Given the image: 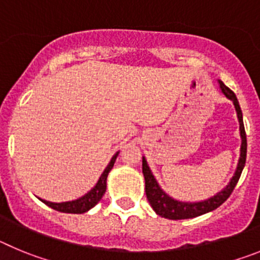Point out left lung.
<instances>
[{
  "instance_id": "obj_1",
  "label": "left lung",
  "mask_w": 260,
  "mask_h": 260,
  "mask_svg": "<svg viewBox=\"0 0 260 260\" xmlns=\"http://www.w3.org/2000/svg\"><path fill=\"white\" fill-rule=\"evenodd\" d=\"M217 83L220 86V91L222 95L226 99H229L233 103L234 108H236V113H237L238 123H240V135H241V148H240V158H238L237 168L234 172L233 177L231 178L229 183L225 186L221 191L216 192L213 197L204 201L199 202H182L178 199L172 198L171 195L167 194L164 190L160 187L157 180L153 176L151 168L148 167L146 157H142V169H143L144 181H146V195L147 199L150 202L151 207L153 208L156 213L161 217L169 220H182V219H191V217H197V216L204 215V213L211 212V211L216 210L220 207L226 199L231 197L232 191L237 185L238 180H240L241 173L243 171L245 162H246V152H247V141H246V133H245V126H243V118H242V110H241L240 103H238L237 98L234 95L232 89L222 83L221 80L217 79Z\"/></svg>"
}]
</instances>
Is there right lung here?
<instances>
[{"mask_svg":"<svg viewBox=\"0 0 260 260\" xmlns=\"http://www.w3.org/2000/svg\"><path fill=\"white\" fill-rule=\"evenodd\" d=\"M118 152H116L113 155V157L110 158L109 164L107 165V168L104 169V172L102 173L99 181L96 182V185L93 186L92 189L87 191L86 194L82 195L80 198L74 199V201L69 202H61V203H54V202H48L44 199H40L44 204H47L48 207L53 208V210L59 211V212L65 213H84L87 211H89L92 207H95L96 204L100 202V199L103 198V195L105 194V190H107V178L109 172L112 171L114 162H116V158L118 156Z\"/></svg>","mask_w":260,"mask_h":260,"instance_id":"right-lung-1","label":"right lung"}]
</instances>
